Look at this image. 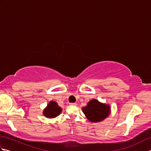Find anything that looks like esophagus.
Segmentation results:
<instances>
[{"label": "esophagus", "instance_id": "esophagus-1", "mask_svg": "<svg viewBox=\"0 0 151 151\" xmlns=\"http://www.w3.org/2000/svg\"><path fill=\"white\" fill-rule=\"evenodd\" d=\"M69 104H70V106H76V103H70Z\"/></svg>", "mask_w": 151, "mask_h": 151}]
</instances>
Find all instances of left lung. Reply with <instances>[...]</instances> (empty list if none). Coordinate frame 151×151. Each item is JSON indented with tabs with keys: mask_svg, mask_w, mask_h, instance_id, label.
<instances>
[{
	"mask_svg": "<svg viewBox=\"0 0 151 151\" xmlns=\"http://www.w3.org/2000/svg\"><path fill=\"white\" fill-rule=\"evenodd\" d=\"M110 106L102 103L95 99L89 101L86 106L82 108V111L87 119L91 123H99L107 118L110 114Z\"/></svg>",
	"mask_w": 151,
	"mask_h": 151,
	"instance_id": "1",
	"label": "left lung"
}]
</instances>
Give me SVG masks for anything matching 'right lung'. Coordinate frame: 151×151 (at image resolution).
<instances>
[{
    "label": "right lung",
    "instance_id": "add662e5",
    "mask_svg": "<svg viewBox=\"0 0 151 151\" xmlns=\"http://www.w3.org/2000/svg\"><path fill=\"white\" fill-rule=\"evenodd\" d=\"M62 109L59 106L57 102L51 101L47 104L46 108L43 111V114L45 117L49 119L55 118L61 114Z\"/></svg>",
    "mask_w": 151,
    "mask_h": 151
}]
</instances>
